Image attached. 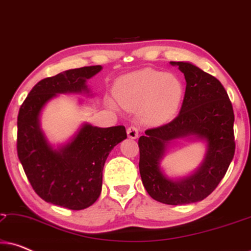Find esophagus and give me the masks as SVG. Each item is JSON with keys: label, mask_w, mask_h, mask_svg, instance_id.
Wrapping results in <instances>:
<instances>
[{"label": "esophagus", "mask_w": 251, "mask_h": 251, "mask_svg": "<svg viewBox=\"0 0 251 251\" xmlns=\"http://www.w3.org/2000/svg\"><path fill=\"white\" fill-rule=\"evenodd\" d=\"M126 135H128L130 139L138 138V129H137L136 126H129V128L126 129Z\"/></svg>", "instance_id": "34e87169"}]
</instances>
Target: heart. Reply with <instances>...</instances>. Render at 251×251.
I'll list each match as a JSON object with an SVG mask.
<instances>
[{"instance_id":"obj_1","label":"heart","mask_w":251,"mask_h":251,"mask_svg":"<svg viewBox=\"0 0 251 251\" xmlns=\"http://www.w3.org/2000/svg\"><path fill=\"white\" fill-rule=\"evenodd\" d=\"M183 95V83L176 75L152 68L126 75L115 85L119 104L128 111H139L140 118L149 125H160L173 118ZM107 102L115 108L112 100Z\"/></svg>"}]
</instances>
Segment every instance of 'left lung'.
<instances>
[{"instance_id": "8db88e82", "label": "left lung", "mask_w": 251, "mask_h": 251, "mask_svg": "<svg viewBox=\"0 0 251 251\" xmlns=\"http://www.w3.org/2000/svg\"><path fill=\"white\" fill-rule=\"evenodd\" d=\"M184 74L186 90L179 114L167 125L149 129L138 140L139 171L144 187L154 200L188 204L203 200L217 187L235 151L234 113L221 82L188 61H170ZM176 139L201 141L206 152L197 170L183 177H169L162 167Z\"/></svg>"}]
</instances>
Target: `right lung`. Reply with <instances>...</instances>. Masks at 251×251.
Segmentation results:
<instances>
[{
	"label": "right lung",
	"mask_w": 251,
	"mask_h": 251,
	"mask_svg": "<svg viewBox=\"0 0 251 251\" xmlns=\"http://www.w3.org/2000/svg\"><path fill=\"white\" fill-rule=\"evenodd\" d=\"M101 70L100 65L87 66L43 78L19 109L17 152L30 185L44 201L71 210H82L97 201L106 159L126 138V128L83 122L66 143L54 145L41 126V114L60 94L94 96L87 82Z\"/></svg>",
	"instance_id": "right-lung-1"
}]
</instances>
